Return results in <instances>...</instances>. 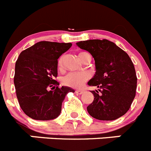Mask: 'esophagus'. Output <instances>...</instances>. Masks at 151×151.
I'll return each mask as SVG.
<instances>
[{
	"mask_svg": "<svg viewBox=\"0 0 151 151\" xmlns=\"http://www.w3.org/2000/svg\"><path fill=\"white\" fill-rule=\"evenodd\" d=\"M77 94H79V95H81V94H83L84 93V90H76L75 92Z\"/></svg>",
	"mask_w": 151,
	"mask_h": 151,
	"instance_id": "1",
	"label": "esophagus"
}]
</instances>
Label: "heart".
Listing matches in <instances>:
<instances>
[{"instance_id":"heart-1","label":"heart","mask_w":151,"mask_h":151,"mask_svg":"<svg viewBox=\"0 0 151 151\" xmlns=\"http://www.w3.org/2000/svg\"><path fill=\"white\" fill-rule=\"evenodd\" d=\"M83 53L85 52H81L79 54V56H81ZM58 66L59 68H61L62 66V58L59 60ZM88 79L89 74L86 72H70L62 77L61 82L63 84L69 87L80 89L84 86Z\"/></svg>"}]
</instances>
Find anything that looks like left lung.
Masks as SVG:
<instances>
[{"label": "left lung", "mask_w": 151, "mask_h": 151, "mask_svg": "<svg viewBox=\"0 0 151 151\" xmlns=\"http://www.w3.org/2000/svg\"><path fill=\"white\" fill-rule=\"evenodd\" d=\"M76 44L90 52L95 61L96 73L88 85L98 90L91 91L94 99L86 108L88 113L103 121L124 115L131 107L137 88L135 69L130 57L107 39H90Z\"/></svg>", "instance_id": "left-lung-1"}]
</instances>
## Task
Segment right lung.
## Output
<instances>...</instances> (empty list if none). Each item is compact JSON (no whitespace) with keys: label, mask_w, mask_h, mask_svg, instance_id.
<instances>
[{"label":"right lung","mask_w":151,"mask_h":151,"mask_svg":"<svg viewBox=\"0 0 151 151\" xmlns=\"http://www.w3.org/2000/svg\"><path fill=\"white\" fill-rule=\"evenodd\" d=\"M71 43L42 41L19 54L15 65L14 85L19 104L31 119H55L61 114V105L69 86L58 87V59L71 47ZM52 87V90L49 88Z\"/></svg>","instance_id":"obj_1"}]
</instances>
